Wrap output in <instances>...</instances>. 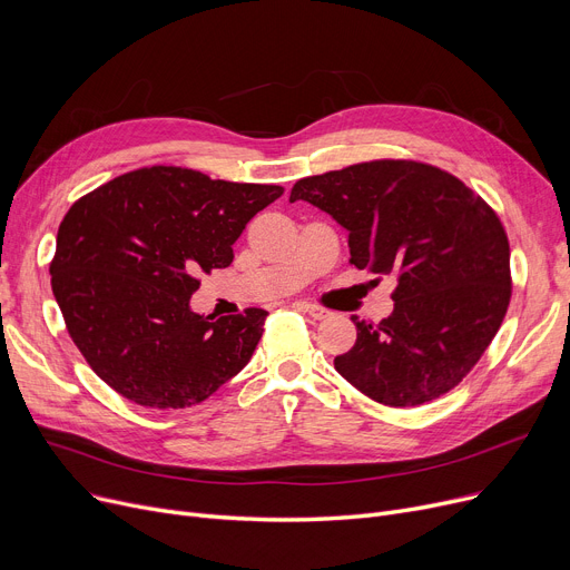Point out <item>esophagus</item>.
<instances>
[{"label":"esophagus","mask_w":570,"mask_h":570,"mask_svg":"<svg viewBox=\"0 0 570 570\" xmlns=\"http://www.w3.org/2000/svg\"><path fill=\"white\" fill-rule=\"evenodd\" d=\"M301 309H303L305 314H309L314 321H321V318H327V316H331V312H327L325 307L309 305V303H303V305H301Z\"/></svg>","instance_id":"esophagus-1"}]
</instances>
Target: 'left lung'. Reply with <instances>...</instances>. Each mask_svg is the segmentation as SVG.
<instances>
[{
  "instance_id": "8db88e82",
  "label": "left lung",
  "mask_w": 570,
  "mask_h": 570,
  "mask_svg": "<svg viewBox=\"0 0 570 570\" xmlns=\"http://www.w3.org/2000/svg\"><path fill=\"white\" fill-rule=\"evenodd\" d=\"M348 230L351 263L395 275V309L353 316L357 340L335 370L385 406L445 395L473 370L511 303V247L494 209L460 177L411 159H374L297 179ZM381 279V277H379Z\"/></svg>"
}]
</instances>
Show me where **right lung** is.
<instances>
[{"instance_id": "add662e5", "label": "right lung", "mask_w": 570, "mask_h": 570, "mask_svg": "<svg viewBox=\"0 0 570 570\" xmlns=\"http://www.w3.org/2000/svg\"><path fill=\"white\" fill-rule=\"evenodd\" d=\"M277 185L213 179L183 166L119 175L78 198L57 230L50 284L87 365L149 409L207 400L243 370L267 312L194 314L198 275L233 261L247 222Z\"/></svg>"}]
</instances>
